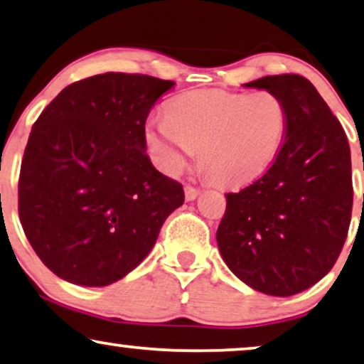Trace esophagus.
Segmentation results:
<instances>
[{"mask_svg": "<svg viewBox=\"0 0 364 364\" xmlns=\"http://www.w3.org/2000/svg\"><path fill=\"white\" fill-rule=\"evenodd\" d=\"M198 194H199L198 188L184 186V198H186V201H194V199L198 198Z\"/></svg>", "mask_w": 364, "mask_h": 364, "instance_id": "obj_1", "label": "esophagus"}]
</instances>
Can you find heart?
Here are the masks:
<instances>
[{
	"instance_id": "b5f03b06",
	"label": "heart",
	"mask_w": 364,
	"mask_h": 364,
	"mask_svg": "<svg viewBox=\"0 0 364 364\" xmlns=\"http://www.w3.org/2000/svg\"><path fill=\"white\" fill-rule=\"evenodd\" d=\"M289 112L269 90L234 94L191 90L173 99L166 117H153L143 136L155 165L178 175L199 150L204 171L224 186L259 178L282 148Z\"/></svg>"
}]
</instances>
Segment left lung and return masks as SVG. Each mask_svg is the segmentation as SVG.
<instances>
[{"label": "left lung", "instance_id": "8db88e82", "mask_svg": "<svg viewBox=\"0 0 364 364\" xmlns=\"http://www.w3.org/2000/svg\"><path fill=\"white\" fill-rule=\"evenodd\" d=\"M244 87L277 94L289 124L272 166L226 194L218 247L244 284L290 296L323 279L346 240L353 208L350 145L309 79L267 75Z\"/></svg>", "mask_w": 364, "mask_h": 364}]
</instances>
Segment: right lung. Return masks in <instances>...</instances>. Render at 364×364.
Wrapping results in <instances>:
<instances>
[{"instance_id": "obj_1", "label": "right lung", "mask_w": 364, "mask_h": 364, "mask_svg": "<svg viewBox=\"0 0 364 364\" xmlns=\"http://www.w3.org/2000/svg\"><path fill=\"white\" fill-rule=\"evenodd\" d=\"M175 85L105 73L65 87L31 130L18 186L24 234L58 277L105 287L132 272L184 201L143 136L155 102Z\"/></svg>"}]
</instances>
